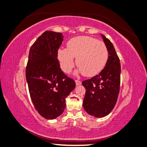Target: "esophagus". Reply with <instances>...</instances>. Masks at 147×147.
<instances>
[{"label":"esophagus","mask_w":147,"mask_h":147,"mask_svg":"<svg viewBox=\"0 0 147 147\" xmlns=\"http://www.w3.org/2000/svg\"><path fill=\"white\" fill-rule=\"evenodd\" d=\"M75 83H76V85H81V81H79V80H75Z\"/></svg>","instance_id":"obj_1"}]
</instances>
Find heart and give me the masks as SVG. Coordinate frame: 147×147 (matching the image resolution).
<instances>
[{
    "label": "heart",
    "mask_w": 147,
    "mask_h": 147,
    "mask_svg": "<svg viewBox=\"0 0 147 147\" xmlns=\"http://www.w3.org/2000/svg\"><path fill=\"white\" fill-rule=\"evenodd\" d=\"M77 58L78 71L87 77L100 73L109 58V51L103 42L88 36H76L69 40L67 48L57 51V59L63 71L68 73L75 66Z\"/></svg>",
    "instance_id": "b5f03b06"
}]
</instances>
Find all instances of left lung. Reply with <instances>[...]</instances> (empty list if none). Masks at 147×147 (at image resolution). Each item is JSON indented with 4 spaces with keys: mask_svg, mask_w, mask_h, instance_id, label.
<instances>
[{
    "mask_svg": "<svg viewBox=\"0 0 147 147\" xmlns=\"http://www.w3.org/2000/svg\"><path fill=\"white\" fill-rule=\"evenodd\" d=\"M101 36L109 51L107 64L98 75L82 82L86 90L83 107L89 115L95 117H103L112 111L120 87L119 58L110 40L105 35Z\"/></svg>",
    "mask_w": 147,
    "mask_h": 147,
    "instance_id": "1",
    "label": "left lung"
}]
</instances>
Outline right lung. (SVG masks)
I'll return each mask as SVG.
<instances>
[{
  "label": "right lung",
  "instance_id": "right-lung-1",
  "mask_svg": "<svg viewBox=\"0 0 147 147\" xmlns=\"http://www.w3.org/2000/svg\"><path fill=\"white\" fill-rule=\"evenodd\" d=\"M63 38L60 32L45 31L29 51L26 78L30 96L36 110L47 119L62 114L66 98L76 85L61 70L57 58Z\"/></svg>",
  "mask_w": 147,
  "mask_h": 147
}]
</instances>
